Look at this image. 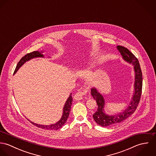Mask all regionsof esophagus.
Instances as JSON below:
<instances>
[{
    "label": "esophagus",
    "mask_w": 156,
    "mask_h": 156,
    "mask_svg": "<svg viewBox=\"0 0 156 156\" xmlns=\"http://www.w3.org/2000/svg\"><path fill=\"white\" fill-rule=\"evenodd\" d=\"M88 92V88H83V89H79L77 92L76 93V94L74 96V98L76 100H82L83 97V96L87 95Z\"/></svg>",
    "instance_id": "1"
}]
</instances>
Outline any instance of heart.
<instances>
[{"label": "heart", "mask_w": 156, "mask_h": 156, "mask_svg": "<svg viewBox=\"0 0 156 156\" xmlns=\"http://www.w3.org/2000/svg\"><path fill=\"white\" fill-rule=\"evenodd\" d=\"M92 62H88V65H89V66H90V65H91V64H92Z\"/></svg>", "instance_id": "b5f03b06"}]
</instances>
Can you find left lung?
Listing matches in <instances>:
<instances>
[{
    "instance_id": "1",
    "label": "left lung",
    "mask_w": 156,
    "mask_h": 156,
    "mask_svg": "<svg viewBox=\"0 0 156 156\" xmlns=\"http://www.w3.org/2000/svg\"><path fill=\"white\" fill-rule=\"evenodd\" d=\"M117 48L125 61L134 65L135 72L134 92L130 105L124 111L116 115L109 116L104 113L103 108L105 106V100L102 95L100 94L95 88H93L91 89L90 94L93 98L96 100L98 106L97 111L93 114V118L98 125L102 127L111 126L121 122L132 115L138 106L141 97L142 89V73L139 61L127 48L121 45H118Z\"/></svg>"
}]
</instances>
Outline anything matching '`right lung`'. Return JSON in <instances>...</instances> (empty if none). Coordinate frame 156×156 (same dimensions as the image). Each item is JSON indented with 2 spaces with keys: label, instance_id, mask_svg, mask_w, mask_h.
<instances>
[{
  "label": "right lung",
  "instance_id": "1",
  "mask_svg": "<svg viewBox=\"0 0 156 156\" xmlns=\"http://www.w3.org/2000/svg\"><path fill=\"white\" fill-rule=\"evenodd\" d=\"M37 57H44L43 55H42L41 53H40L39 51H32L31 53H27L26 54L25 56H24L20 60V61L18 62L16 68L14 70V74H15L17 70L19 69V68L22 66L23 64L24 63H25L26 61L30 60V59L34 58H37ZM72 101H73V98L71 96V94H70V95L69 96L68 98L67 99V101L64 105V110H63V115L62 116L61 118V119L57 122L56 124H51V125H48V126H46V125H40V124H35L34 122H30L33 125L37 126L38 128H41V129H47V130H58L59 129H61L64 125V124L66 122L68 117L69 116V112L71 110V106L72 105ZM29 120V119H28Z\"/></svg>",
  "mask_w": 156,
  "mask_h": 156
}]
</instances>
